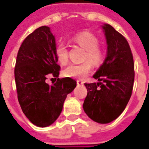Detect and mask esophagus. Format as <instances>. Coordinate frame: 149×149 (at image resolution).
Instances as JSON below:
<instances>
[{
  "label": "esophagus",
  "instance_id": "1",
  "mask_svg": "<svg viewBox=\"0 0 149 149\" xmlns=\"http://www.w3.org/2000/svg\"><path fill=\"white\" fill-rule=\"evenodd\" d=\"M77 84H83L84 83H83V82H82L81 81H80V80H78V81H77Z\"/></svg>",
  "mask_w": 149,
  "mask_h": 149
}]
</instances>
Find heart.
Returning a JSON list of instances; mask_svg holds the SVG:
<instances>
[{"instance_id":"1","label":"heart","mask_w":149,"mask_h":149,"mask_svg":"<svg viewBox=\"0 0 149 149\" xmlns=\"http://www.w3.org/2000/svg\"><path fill=\"white\" fill-rule=\"evenodd\" d=\"M73 41L85 50L84 60H88L81 64H70L63 70L64 77L77 79H83L91 70L92 65H100L104 59V51L100 47L99 39L95 35L88 32H83L77 34L73 37ZM56 58L61 65L67 64L68 61V49L64 44H59L55 49Z\"/></svg>"}]
</instances>
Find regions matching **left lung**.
Masks as SVG:
<instances>
[{
    "label": "left lung",
    "instance_id": "8db88e82",
    "mask_svg": "<svg viewBox=\"0 0 149 149\" xmlns=\"http://www.w3.org/2000/svg\"><path fill=\"white\" fill-rule=\"evenodd\" d=\"M107 42V55L93 78L85 83L87 97L83 109L88 116L108 124L120 115L130 99L134 82V62L127 40L109 24L101 26Z\"/></svg>",
    "mask_w": 149,
    "mask_h": 149
}]
</instances>
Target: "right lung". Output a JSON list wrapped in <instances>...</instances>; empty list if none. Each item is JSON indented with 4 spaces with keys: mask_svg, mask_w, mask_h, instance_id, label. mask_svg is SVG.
Returning a JSON list of instances; mask_svg holds the SVG:
<instances>
[{
    "mask_svg": "<svg viewBox=\"0 0 149 149\" xmlns=\"http://www.w3.org/2000/svg\"><path fill=\"white\" fill-rule=\"evenodd\" d=\"M55 37L48 26L29 34L18 51L14 75L17 98L24 114L34 125L45 128L56 120L68 93L77 86L70 77L60 79L49 86L46 77L59 76Z\"/></svg>",
    "mask_w": 149,
    "mask_h": 149,
    "instance_id": "add662e5",
    "label": "right lung"
}]
</instances>
